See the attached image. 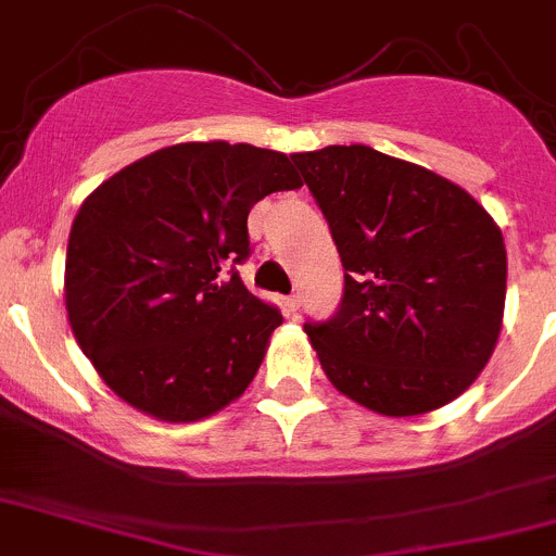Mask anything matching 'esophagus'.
I'll use <instances>...</instances> for the list:
<instances>
[{"label":"esophagus","instance_id":"34e87169","mask_svg":"<svg viewBox=\"0 0 556 556\" xmlns=\"http://www.w3.org/2000/svg\"><path fill=\"white\" fill-rule=\"evenodd\" d=\"M283 305H287V314H298V308H300V294H289V298L283 300Z\"/></svg>","mask_w":556,"mask_h":556}]
</instances>
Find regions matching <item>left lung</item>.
<instances>
[{
    "label": "left lung",
    "mask_w": 556,
    "mask_h": 556,
    "mask_svg": "<svg viewBox=\"0 0 556 556\" xmlns=\"http://www.w3.org/2000/svg\"><path fill=\"white\" fill-rule=\"evenodd\" d=\"M292 161L343 264L336 314L305 321L327 379L379 415L451 404L502 330L500 226L451 179L374 147L332 144Z\"/></svg>",
    "instance_id": "8db88e82"
}]
</instances>
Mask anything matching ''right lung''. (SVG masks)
Returning a JSON list of instances; mask_svg holds the SVG:
<instances>
[{
    "mask_svg": "<svg viewBox=\"0 0 556 556\" xmlns=\"http://www.w3.org/2000/svg\"><path fill=\"white\" fill-rule=\"evenodd\" d=\"M283 152L193 141L105 179L73 220L65 305L103 382L168 422L202 420L245 393L283 316L240 281L248 213L300 188Z\"/></svg>",
    "mask_w": 556,
    "mask_h": 556,
    "instance_id": "right-lung-1",
    "label": "right lung"
}]
</instances>
